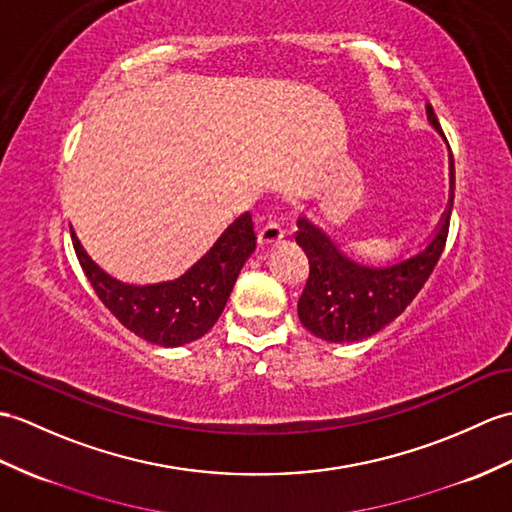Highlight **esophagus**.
Masks as SVG:
<instances>
[{
	"instance_id": "obj_1",
	"label": "esophagus",
	"mask_w": 512,
	"mask_h": 512,
	"mask_svg": "<svg viewBox=\"0 0 512 512\" xmlns=\"http://www.w3.org/2000/svg\"><path fill=\"white\" fill-rule=\"evenodd\" d=\"M257 240H259V246H264V248L275 246V244H279L283 240V229L279 227L277 222H268L266 227L259 231Z\"/></svg>"
}]
</instances>
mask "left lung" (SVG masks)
Returning <instances> with one entry per match:
<instances>
[{
  "instance_id": "1",
  "label": "left lung",
  "mask_w": 512,
  "mask_h": 512,
  "mask_svg": "<svg viewBox=\"0 0 512 512\" xmlns=\"http://www.w3.org/2000/svg\"><path fill=\"white\" fill-rule=\"evenodd\" d=\"M427 120L443 135L430 104ZM449 178V205L432 242L417 255L382 268L349 259L323 229L299 218L296 244L310 259V277L299 299V318L310 334L327 342H358L371 338L406 310L430 279L447 242L454 207V159H449Z\"/></svg>"
}]
</instances>
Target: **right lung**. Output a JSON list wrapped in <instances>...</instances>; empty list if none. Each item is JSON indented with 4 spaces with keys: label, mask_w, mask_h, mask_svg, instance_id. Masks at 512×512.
Segmentation results:
<instances>
[{
    "label": "right lung",
    "mask_w": 512,
    "mask_h": 512,
    "mask_svg": "<svg viewBox=\"0 0 512 512\" xmlns=\"http://www.w3.org/2000/svg\"><path fill=\"white\" fill-rule=\"evenodd\" d=\"M71 240L80 266L106 310L135 336L159 347L194 342L216 325L237 275L257 246L251 213L246 211L185 275L174 281L133 285L106 275L85 253L78 237L71 235Z\"/></svg>",
    "instance_id": "obj_1"
}]
</instances>
